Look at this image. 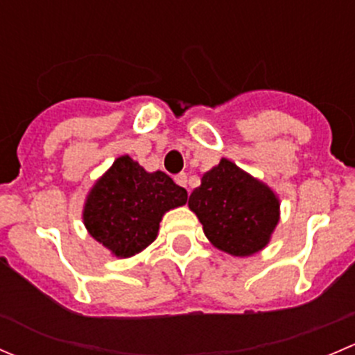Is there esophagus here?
Instances as JSON below:
<instances>
[{
	"mask_svg": "<svg viewBox=\"0 0 355 355\" xmlns=\"http://www.w3.org/2000/svg\"><path fill=\"white\" fill-rule=\"evenodd\" d=\"M175 182H177V184L178 185H180V187H185V189H187V175H185V173H178L177 175V177H175Z\"/></svg>",
	"mask_w": 355,
	"mask_h": 355,
	"instance_id": "esophagus-1",
	"label": "esophagus"
}]
</instances>
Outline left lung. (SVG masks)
Masks as SVG:
<instances>
[{"label":"left lung","mask_w":355,"mask_h":355,"mask_svg":"<svg viewBox=\"0 0 355 355\" xmlns=\"http://www.w3.org/2000/svg\"><path fill=\"white\" fill-rule=\"evenodd\" d=\"M189 207L207 241L235 257L263 250L280 221L277 192L227 157L202 175Z\"/></svg>","instance_id":"left-lung-1"}]
</instances>
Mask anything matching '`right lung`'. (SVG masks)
Instances as JSON below:
<instances>
[{"label":"right lung","instance_id":"add662e5","mask_svg":"<svg viewBox=\"0 0 355 355\" xmlns=\"http://www.w3.org/2000/svg\"><path fill=\"white\" fill-rule=\"evenodd\" d=\"M187 202V191L164 171H146L123 155L94 182L85 198L82 221L111 256L127 259L156 241L164 213Z\"/></svg>","mask_w":355,"mask_h":355}]
</instances>
